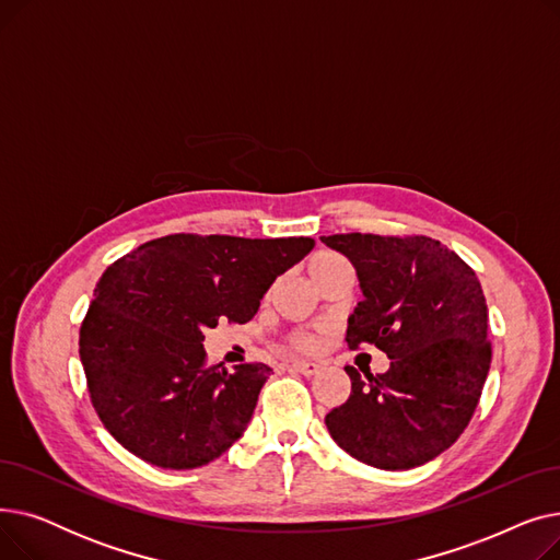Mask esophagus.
Listing matches in <instances>:
<instances>
[{"instance_id": "1", "label": "esophagus", "mask_w": 560, "mask_h": 560, "mask_svg": "<svg viewBox=\"0 0 560 560\" xmlns=\"http://www.w3.org/2000/svg\"><path fill=\"white\" fill-rule=\"evenodd\" d=\"M290 368L298 370V372L304 374V376H313V374L319 372V363H313V361H295Z\"/></svg>"}]
</instances>
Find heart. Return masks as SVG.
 I'll list each match as a JSON object with an SVG mask.
<instances>
[{
  "instance_id": "b5f03b06",
  "label": "heart",
  "mask_w": 560,
  "mask_h": 560,
  "mask_svg": "<svg viewBox=\"0 0 560 560\" xmlns=\"http://www.w3.org/2000/svg\"><path fill=\"white\" fill-rule=\"evenodd\" d=\"M336 260H340V256H336V254H329V252H325V254H317V256L308 262V272H311V277H315L322 268H327V265H331V262H336ZM317 345H319V338H317L315 334H306V331H302V334H295V336H292V347H295V349L311 351V349H315Z\"/></svg>"
}]
</instances>
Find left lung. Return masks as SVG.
<instances>
[{
    "label": "left lung",
    "mask_w": 560,
    "mask_h": 560,
    "mask_svg": "<svg viewBox=\"0 0 560 560\" xmlns=\"http://www.w3.org/2000/svg\"><path fill=\"white\" fill-rule=\"evenodd\" d=\"M354 265L363 300L347 345H374L384 374L345 368L349 399L325 418L351 458L410 469L450 450L472 420L490 370L488 306L475 270L427 235L336 233L319 238Z\"/></svg>",
    "instance_id": "obj_1"
}]
</instances>
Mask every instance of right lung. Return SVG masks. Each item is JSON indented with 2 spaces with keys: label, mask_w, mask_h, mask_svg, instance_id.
I'll use <instances>...</instances> for the list:
<instances>
[{
  "label": "right lung",
  "mask_w": 560,
  "mask_h": 560,
  "mask_svg": "<svg viewBox=\"0 0 560 560\" xmlns=\"http://www.w3.org/2000/svg\"><path fill=\"white\" fill-rule=\"evenodd\" d=\"M311 238L174 233L102 275L79 331L88 393L106 431L163 469H192L238 440L268 381L262 363L206 368L203 331L252 319Z\"/></svg>",
  "instance_id": "add662e5"
}]
</instances>
